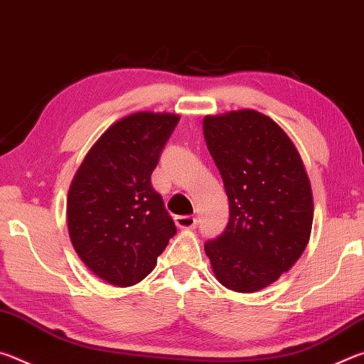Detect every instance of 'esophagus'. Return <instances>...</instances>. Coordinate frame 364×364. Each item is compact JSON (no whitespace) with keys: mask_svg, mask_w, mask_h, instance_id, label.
<instances>
[{"mask_svg":"<svg viewBox=\"0 0 364 364\" xmlns=\"http://www.w3.org/2000/svg\"><path fill=\"white\" fill-rule=\"evenodd\" d=\"M175 221L180 228H196L197 225V218L194 215H180V217L175 218Z\"/></svg>","mask_w":364,"mask_h":364,"instance_id":"esophagus-1","label":"esophagus"}]
</instances>
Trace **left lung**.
I'll use <instances>...</instances> for the list:
<instances>
[{
	"label": "left lung",
	"instance_id": "1",
	"mask_svg": "<svg viewBox=\"0 0 364 364\" xmlns=\"http://www.w3.org/2000/svg\"><path fill=\"white\" fill-rule=\"evenodd\" d=\"M202 127L230 200V221L205 242V254L225 287L260 291L304 254L313 223L310 180L292 141L257 110L207 115Z\"/></svg>",
	"mask_w": 364,
	"mask_h": 364
}]
</instances>
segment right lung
I'll list each match as a JSON object with an SVG mask.
<instances>
[{
  "label": "right lung",
  "mask_w": 364,
  "mask_h": 364,
  "mask_svg": "<svg viewBox=\"0 0 364 364\" xmlns=\"http://www.w3.org/2000/svg\"><path fill=\"white\" fill-rule=\"evenodd\" d=\"M180 117L138 112L114 123L86 154L67 196L73 249L101 279H144L176 226L151 175Z\"/></svg>",
  "instance_id": "add662e5"
}]
</instances>
